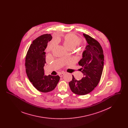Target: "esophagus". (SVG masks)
I'll return each instance as SVG.
<instances>
[{
    "instance_id": "1",
    "label": "esophagus",
    "mask_w": 128,
    "mask_h": 128,
    "mask_svg": "<svg viewBox=\"0 0 128 128\" xmlns=\"http://www.w3.org/2000/svg\"><path fill=\"white\" fill-rule=\"evenodd\" d=\"M64 73H59V74H58V75L60 77H62L64 75Z\"/></svg>"
}]
</instances>
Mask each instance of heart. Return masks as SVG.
<instances>
[{
    "label": "heart",
    "instance_id": "b5f03b06",
    "mask_svg": "<svg viewBox=\"0 0 128 128\" xmlns=\"http://www.w3.org/2000/svg\"><path fill=\"white\" fill-rule=\"evenodd\" d=\"M80 43V40L78 37L74 34H68L63 39V44L67 49L75 48Z\"/></svg>",
    "mask_w": 128,
    "mask_h": 128
}]
</instances>
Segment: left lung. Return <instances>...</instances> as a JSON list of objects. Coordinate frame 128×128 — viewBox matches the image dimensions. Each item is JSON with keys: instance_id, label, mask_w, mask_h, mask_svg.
Returning a JSON list of instances; mask_svg holds the SVG:
<instances>
[{"instance_id": "left-lung-1", "label": "left lung", "mask_w": 128, "mask_h": 128, "mask_svg": "<svg viewBox=\"0 0 128 128\" xmlns=\"http://www.w3.org/2000/svg\"><path fill=\"white\" fill-rule=\"evenodd\" d=\"M83 35L88 44L78 63L84 77L78 80L72 75V79L68 83L72 91L80 96L90 93L97 86L102 76L104 61L103 50L99 43L89 35Z\"/></svg>"}]
</instances>
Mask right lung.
<instances>
[{
    "instance_id": "right-lung-1",
    "label": "right lung",
    "mask_w": 128,
    "mask_h": 128,
    "mask_svg": "<svg viewBox=\"0 0 128 128\" xmlns=\"http://www.w3.org/2000/svg\"><path fill=\"white\" fill-rule=\"evenodd\" d=\"M50 34H44L34 40L28 49L25 58V68L27 77L37 90L43 92L52 91L58 84L59 76H46L44 67L48 43L51 40Z\"/></svg>"
}]
</instances>
